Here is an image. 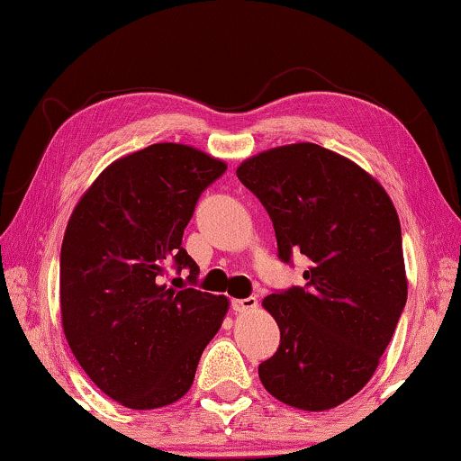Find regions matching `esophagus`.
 <instances>
[{
  "instance_id": "esophagus-1",
  "label": "esophagus",
  "mask_w": 461,
  "mask_h": 461,
  "mask_svg": "<svg viewBox=\"0 0 461 461\" xmlns=\"http://www.w3.org/2000/svg\"><path fill=\"white\" fill-rule=\"evenodd\" d=\"M258 306V300L250 296V298H242V300H231V308L236 312H249V311H254V308Z\"/></svg>"
}]
</instances>
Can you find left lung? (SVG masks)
Here are the masks:
<instances>
[{"mask_svg": "<svg viewBox=\"0 0 461 461\" xmlns=\"http://www.w3.org/2000/svg\"><path fill=\"white\" fill-rule=\"evenodd\" d=\"M236 174L269 212L277 257L311 260L304 285L263 300L281 339L260 383L287 406L331 410L370 381L406 306L400 217L373 176L312 142L265 150Z\"/></svg>", "mask_w": 461, "mask_h": 461, "instance_id": "left-lung-1", "label": "left lung"}]
</instances>
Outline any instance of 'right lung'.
Segmentation results:
<instances>
[{"instance_id":"right-lung-1","label":"right lung","mask_w":461,"mask_h":461,"mask_svg":"<svg viewBox=\"0 0 461 461\" xmlns=\"http://www.w3.org/2000/svg\"><path fill=\"white\" fill-rule=\"evenodd\" d=\"M228 165L188 144L159 142L113 161L85 192L61 242V325L82 370L132 410L180 400L228 298L196 290L182 249L198 198ZM171 264L191 287L171 291Z\"/></svg>"}]
</instances>
